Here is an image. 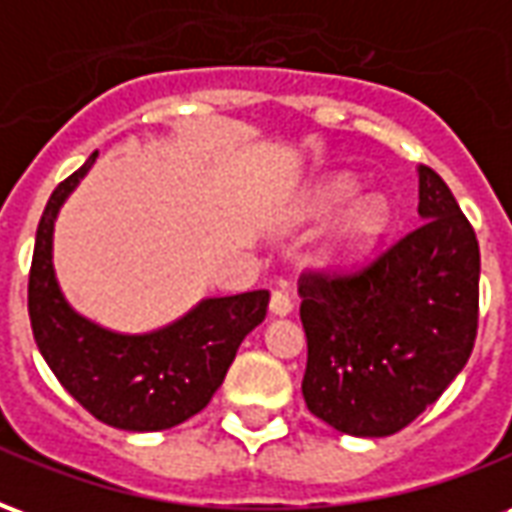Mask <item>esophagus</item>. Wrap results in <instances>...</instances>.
<instances>
[{
  "instance_id": "obj_1",
  "label": "esophagus",
  "mask_w": 512,
  "mask_h": 512,
  "mask_svg": "<svg viewBox=\"0 0 512 512\" xmlns=\"http://www.w3.org/2000/svg\"><path fill=\"white\" fill-rule=\"evenodd\" d=\"M271 312L279 315V318H282V315H290V312H293V299H290L288 293H282V290H274V293H271Z\"/></svg>"
}]
</instances>
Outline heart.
Listing matches in <instances>:
<instances>
[{
  "instance_id": "b5f03b06",
  "label": "heart",
  "mask_w": 512,
  "mask_h": 512,
  "mask_svg": "<svg viewBox=\"0 0 512 512\" xmlns=\"http://www.w3.org/2000/svg\"><path fill=\"white\" fill-rule=\"evenodd\" d=\"M359 194V183L348 175L332 178L312 202V213L318 219L334 216V213L345 208L348 202ZM389 222V208H386L384 197H362L351 211L345 213L343 222L337 224L332 241H329V255L343 263H354L359 257H365L378 238L386 230Z\"/></svg>"
}]
</instances>
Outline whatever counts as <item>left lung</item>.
<instances>
[{
  "label": "left lung",
  "instance_id": "1",
  "mask_svg": "<svg viewBox=\"0 0 512 512\" xmlns=\"http://www.w3.org/2000/svg\"><path fill=\"white\" fill-rule=\"evenodd\" d=\"M419 219L354 271L299 279L312 414L348 436H392L436 403L469 362L480 246L450 186L419 164Z\"/></svg>",
  "mask_w": 512,
  "mask_h": 512
}]
</instances>
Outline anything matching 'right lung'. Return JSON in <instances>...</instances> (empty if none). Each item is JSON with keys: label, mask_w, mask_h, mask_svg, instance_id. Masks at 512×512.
<instances>
[{"label": "right lung", "mask_w": 512, "mask_h": 512, "mask_svg": "<svg viewBox=\"0 0 512 512\" xmlns=\"http://www.w3.org/2000/svg\"><path fill=\"white\" fill-rule=\"evenodd\" d=\"M93 156L51 191L29 268V321L40 354L68 395L120 430H167L211 403L238 345L268 310V290L200 301L189 315L150 334H117L87 321L60 293L51 235L65 197Z\"/></svg>", "instance_id": "1"}]
</instances>
